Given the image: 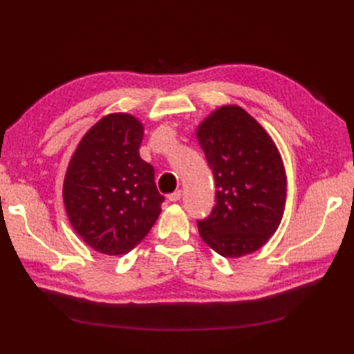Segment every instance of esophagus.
<instances>
[{
  "label": "esophagus",
  "instance_id": "34e87169",
  "mask_svg": "<svg viewBox=\"0 0 354 354\" xmlns=\"http://www.w3.org/2000/svg\"><path fill=\"white\" fill-rule=\"evenodd\" d=\"M181 190H178V192H173V193H170L169 196H167V199L170 201V202H178L179 199H181Z\"/></svg>",
  "mask_w": 354,
  "mask_h": 354
}]
</instances>
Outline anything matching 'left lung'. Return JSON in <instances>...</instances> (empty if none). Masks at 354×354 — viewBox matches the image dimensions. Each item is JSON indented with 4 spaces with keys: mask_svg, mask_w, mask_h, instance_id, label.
<instances>
[{
    "mask_svg": "<svg viewBox=\"0 0 354 354\" xmlns=\"http://www.w3.org/2000/svg\"><path fill=\"white\" fill-rule=\"evenodd\" d=\"M213 171L216 205L198 221L202 240L223 257L257 251L281 222L286 171L265 129L239 106H222L198 129Z\"/></svg>",
    "mask_w": 354,
    "mask_h": 354,
    "instance_id": "1",
    "label": "left lung"
}]
</instances>
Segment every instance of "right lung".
<instances>
[{"instance_id":"1","label":"right lung","mask_w":354,"mask_h":354,"mask_svg":"<svg viewBox=\"0 0 354 354\" xmlns=\"http://www.w3.org/2000/svg\"><path fill=\"white\" fill-rule=\"evenodd\" d=\"M142 126L127 114L95 123L74 152L64 183V204L77 234L95 251L122 255L153 227L164 196L155 170L140 158Z\"/></svg>"}]
</instances>
